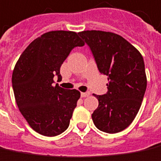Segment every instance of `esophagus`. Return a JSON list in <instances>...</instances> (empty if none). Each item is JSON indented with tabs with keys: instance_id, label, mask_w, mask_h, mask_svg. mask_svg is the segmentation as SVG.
I'll use <instances>...</instances> for the list:
<instances>
[{
	"instance_id": "esophagus-1",
	"label": "esophagus",
	"mask_w": 161,
	"mask_h": 161,
	"mask_svg": "<svg viewBox=\"0 0 161 161\" xmlns=\"http://www.w3.org/2000/svg\"><path fill=\"white\" fill-rule=\"evenodd\" d=\"M89 95H90L89 92H81V93H80V97H87Z\"/></svg>"
}]
</instances>
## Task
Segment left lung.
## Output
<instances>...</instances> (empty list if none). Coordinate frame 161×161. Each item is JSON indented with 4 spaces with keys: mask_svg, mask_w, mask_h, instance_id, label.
<instances>
[{
    "mask_svg": "<svg viewBox=\"0 0 161 161\" xmlns=\"http://www.w3.org/2000/svg\"><path fill=\"white\" fill-rule=\"evenodd\" d=\"M100 73L108 77L107 92L95 95L98 107L92 113L95 126L109 134L120 132L132 123L142 104L147 80L142 55L118 34L83 31Z\"/></svg>",
    "mask_w": 161,
    "mask_h": 161,
    "instance_id": "8db88e82",
    "label": "left lung"
}]
</instances>
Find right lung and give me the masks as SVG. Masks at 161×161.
I'll return each instance as SVG.
<instances>
[{
    "instance_id": "1",
    "label": "right lung",
    "mask_w": 161,
    "mask_h": 161,
    "mask_svg": "<svg viewBox=\"0 0 161 161\" xmlns=\"http://www.w3.org/2000/svg\"><path fill=\"white\" fill-rule=\"evenodd\" d=\"M84 43L78 33L52 31L42 34L22 53L12 73L16 102L28 124L37 133L56 136L70 124L80 93L65 89L53 79H61L60 67L70 52Z\"/></svg>"
}]
</instances>
